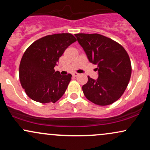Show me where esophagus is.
<instances>
[{"mask_svg": "<svg viewBox=\"0 0 150 150\" xmlns=\"http://www.w3.org/2000/svg\"><path fill=\"white\" fill-rule=\"evenodd\" d=\"M73 75L74 77H77V75H79V74L77 73H76V72H75V73H73Z\"/></svg>", "mask_w": 150, "mask_h": 150, "instance_id": "obj_1", "label": "esophagus"}]
</instances>
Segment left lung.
Returning a JSON list of instances; mask_svg holds the SVG:
<instances>
[{
	"label": "left lung",
	"instance_id": "1",
	"mask_svg": "<svg viewBox=\"0 0 150 150\" xmlns=\"http://www.w3.org/2000/svg\"><path fill=\"white\" fill-rule=\"evenodd\" d=\"M90 63L97 65V80L88 76L82 91L88 100L106 106L124 93L131 76V63L124 48L113 39L99 34H76Z\"/></svg>",
	"mask_w": 150,
	"mask_h": 150
}]
</instances>
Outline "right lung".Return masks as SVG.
<instances>
[{
	"instance_id": "add662e5",
	"label": "right lung",
	"mask_w": 150,
	"mask_h": 150,
	"mask_svg": "<svg viewBox=\"0 0 150 150\" xmlns=\"http://www.w3.org/2000/svg\"><path fill=\"white\" fill-rule=\"evenodd\" d=\"M77 39L69 33L47 35L27 48L20 61L19 77L22 88L37 102H56L68 87L72 75L55 72L58 59Z\"/></svg>"
}]
</instances>
